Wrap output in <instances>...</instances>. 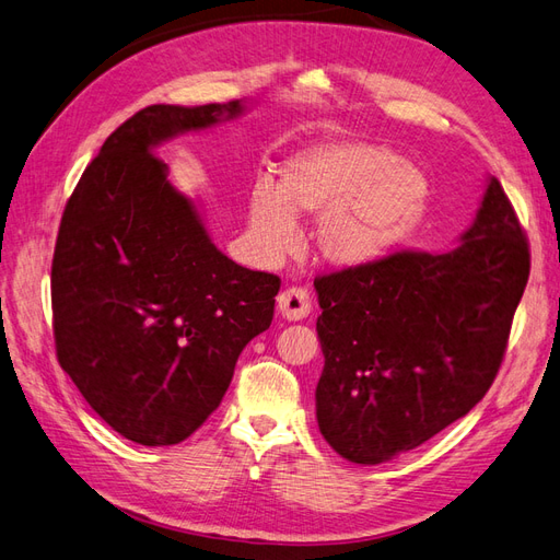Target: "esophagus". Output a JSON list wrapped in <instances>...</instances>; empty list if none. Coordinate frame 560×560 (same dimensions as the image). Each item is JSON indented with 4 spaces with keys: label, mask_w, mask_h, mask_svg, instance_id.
I'll return each mask as SVG.
<instances>
[{
    "label": "esophagus",
    "mask_w": 560,
    "mask_h": 560,
    "mask_svg": "<svg viewBox=\"0 0 560 560\" xmlns=\"http://www.w3.org/2000/svg\"><path fill=\"white\" fill-rule=\"evenodd\" d=\"M278 308L287 317V320H304V317L313 308V299L306 287H287L278 296Z\"/></svg>",
    "instance_id": "esophagus-1"
}]
</instances>
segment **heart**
Listing matches in <instances>:
<instances>
[{"label": "heart", "instance_id": "b5f03b06", "mask_svg": "<svg viewBox=\"0 0 560 560\" xmlns=\"http://www.w3.org/2000/svg\"><path fill=\"white\" fill-rule=\"evenodd\" d=\"M429 202V180L396 150L370 141H327L282 164L280 186L259 180L249 195L256 240L282 254L294 243V214H319L315 247L351 268L376 261L415 231Z\"/></svg>", "mask_w": 560, "mask_h": 560}]
</instances>
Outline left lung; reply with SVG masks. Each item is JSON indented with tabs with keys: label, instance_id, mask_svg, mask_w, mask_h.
Returning a JSON list of instances; mask_svg holds the SVG:
<instances>
[{
	"label": "left lung",
	"instance_id": "8db88e82",
	"mask_svg": "<svg viewBox=\"0 0 560 560\" xmlns=\"http://www.w3.org/2000/svg\"><path fill=\"white\" fill-rule=\"evenodd\" d=\"M527 276L530 245L497 178L455 249H400L317 276L325 441L380 464L464 417L502 368Z\"/></svg>",
	"mask_w": 560,
	"mask_h": 560
}]
</instances>
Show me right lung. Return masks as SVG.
I'll use <instances>...</instances> for the list:
<instances>
[{
	"mask_svg": "<svg viewBox=\"0 0 560 560\" xmlns=\"http://www.w3.org/2000/svg\"><path fill=\"white\" fill-rule=\"evenodd\" d=\"M243 113L240 101L148 105L74 186L51 261L56 358L129 441L176 445L217 410L280 278L237 266L167 180L155 145Z\"/></svg>",
	"mask_w": 560,
	"mask_h": 560,
	"instance_id": "right-lung-1",
	"label": "right lung"
}]
</instances>
